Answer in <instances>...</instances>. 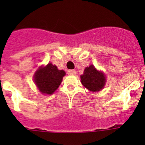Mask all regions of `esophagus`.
<instances>
[{
    "label": "esophagus",
    "mask_w": 145,
    "mask_h": 145,
    "mask_svg": "<svg viewBox=\"0 0 145 145\" xmlns=\"http://www.w3.org/2000/svg\"><path fill=\"white\" fill-rule=\"evenodd\" d=\"M68 74L70 75H75L77 74V72H76V71L74 70H69L68 71Z\"/></svg>",
    "instance_id": "1"
}]
</instances>
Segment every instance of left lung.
<instances>
[{"mask_svg":"<svg viewBox=\"0 0 145 145\" xmlns=\"http://www.w3.org/2000/svg\"><path fill=\"white\" fill-rule=\"evenodd\" d=\"M80 79L83 86L93 93L101 90L106 83L105 75L102 71L97 70L93 65L85 68Z\"/></svg>","mask_w":145,"mask_h":145,"instance_id":"8db88e82","label":"left lung"}]
</instances>
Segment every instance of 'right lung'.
<instances>
[{
  "instance_id": "add662e5",
  "label": "right lung",
  "mask_w": 145,
  "mask_h": 145,
  "mask_svg": "<svg viewBox=\"0 0 145 145\" xmlns=\"http://www.w3.org/2000/svg\"><path fill=\"white\" fill-rule=\"evenodd\" d=\"M65 75L63 70H59L52 63L40 66L34 75V81L42 94L52 95L62 81Z\"/></svg>"
}]
</instances>
